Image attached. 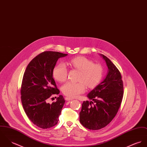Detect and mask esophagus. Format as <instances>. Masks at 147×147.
Returning <instances> with one entry per match:
<instances>
[{
  "mask_svg": "<svg viewBox=\"0 0 147 147\" xmlns=\"http://www.w3.org/2000/svg\"><path fill=\"white\" fill-rule=\"evenodd\" d=\"M65 100H66V101H69V100H73V98H68V97H65Z\"/></svg>",
  "mask_w": 147,
  "mask_h": 147,
  "instance_id": "1",
  "label": "esophagus"
}]
</instances>
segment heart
<instances>
[{"label":"heart","mask_w":147,"mask_h":147,"mask_svg":"<svg viewBox=\"0 0 147 147\" xmlns=\"http://www.w3.org/2000/svg\"><path fill=\"white\" fill-rule=\"evenodd\" d=\"M69 65L80 71L77 83L67 82L61 87L63 93L70 98H75L84 92L86 85L89 88L97 86L103 76V67L100 64L94 62L83 56H78L71 59ZM53 78L60 82L65 81L67 77V70L63 64L55 66L52 70Z\"/></svg>","instance_id":"b5f03b06"}]
</instances>
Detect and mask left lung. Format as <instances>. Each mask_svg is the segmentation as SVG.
I'll list each match as a JSON object with an SVG mask.
<instances>
[{"label": "left lung", "mask_w": 147, "mask_h": 147, "mask_svg": "<svg viewBox=\"0 0 147 147\" xmlns=\"http://www.w3.org/2000/svg\"><path fill=\"white\" fill-rule=\"evenodd\" d=\"M100 55L108 67L107 75L103 81L87 95L91 101H83L80 113L81 123L92 130L101 129L112 121L118 111L123 95L120 71L107 57Z\"/></svg>", "instance_id": "8db88e82"}]
</instances>
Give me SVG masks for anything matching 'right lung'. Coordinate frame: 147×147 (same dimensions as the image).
I'll return each instance as SVG.
<instances>
[{
    "label": "right lung",
    "instance_id": "obj_1",
    "mask_svg": "<svg viewBox=\"0 0 147 147\" xmlns=\"http://www.w3.org/2000/svg\"><path fill=\"white\" fill-rule=\"evenodd\" d=\"M67 55L45 51L29 63L24 74L21 87L22 107L29 119L40 128L47 129L58 123L65 101L62 95L52 104L48 101L52 95L60 93L53 78L52 70L58 59Z\"/></svg>",
    "mask_w": 147,
    "mask_h": 147
}]
</instances>
